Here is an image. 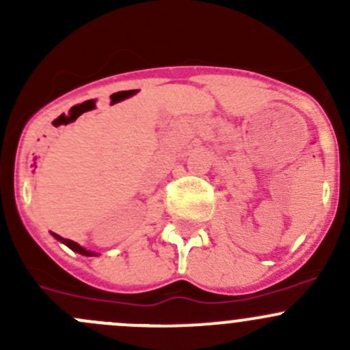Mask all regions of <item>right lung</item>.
Instances as JSON below:
<instances>
[{"instance_id":"right-lung-1","label":"right lung","mask_w":350,"mask_h":350,"mask_svg":"<svg viewBox=\"0 0 350 350\" xmlns=\"http://www.w3.org/2000/svg\"><path fill=\"white\" fill-rule=\"evenodd\" d=\"M54 235V239L55 241H59L61 243H64V245H67L69 247L70 250H74V252H77V254H81V256H86V257H93V256H98L96 252H93V250H88V249H84V247H81L79 243H76L74 241H69V239H64V237H61V235H57V234H52Z\"/></svg>"}]
</instances>
